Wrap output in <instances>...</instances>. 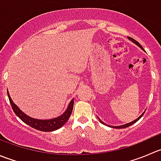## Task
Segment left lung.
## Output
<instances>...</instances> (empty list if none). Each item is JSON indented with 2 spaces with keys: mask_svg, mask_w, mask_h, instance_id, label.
<instances>
[{
  "mask_svg": "<svg viewBox=\"0 0 161 161\" xmlns=\"http://www.w3.org/2000/svg\"><path fill=\"white\" fill-rule=\"evenodd\" d=\"M128 37V39L129 40H130V41L132 42L133 43H135V45H137V46H138V47H140L142 49V50H144V49H143V48H142V46H141V45L139 44V42H138L136 41V40H135V39L134 38H132V37ZM145 113V112H143L142 114L141 115H140L139 117H138V118H137L136 119H135L134 120V121H132V122H130V123H128V124H124V125H121V126H110V125H107V126H108V127H112V128H115V129H123V128H126V127H130V126H131L132 124H135V123H136L137 121H138V119H141V117L143 115V114ZM98 117V116H97ZM98 119H99V121L101 123V124H104V125H106V124H104V122H102V121H101V119H100L99 118H98Z\"/></svg>",
  "mask_w": 161,
  "mask_h": 161,
  "instance_id": "8db88e82",
  "label": "left lung"
}]
</instances>
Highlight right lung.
<instances>
[{"mask_svg":"<svg viewBox=\"0 0 161 161\" xmlns=\"http://www.w3.org/2000/svg\"><path fill=\"white\" fill-rule=\"evenodd\" d=\"M8 96L9 101H10V104L12 105L14 112L23 122L29 125L30 127L36 129V130L45 132L53 131V130H56L63 127L66 124V122H68V119L71 116L73 110V106H74V99H72L68 104L65 112L60 116L50 119H37L32 118V117L26 115L24 112L20 110L19 108L13 102V101L11 98L8 90Z\"/></svg>","mask_w":161,"mask_h":161,"instance_id":"obj_1","label":"right lung"}]
</instances>
